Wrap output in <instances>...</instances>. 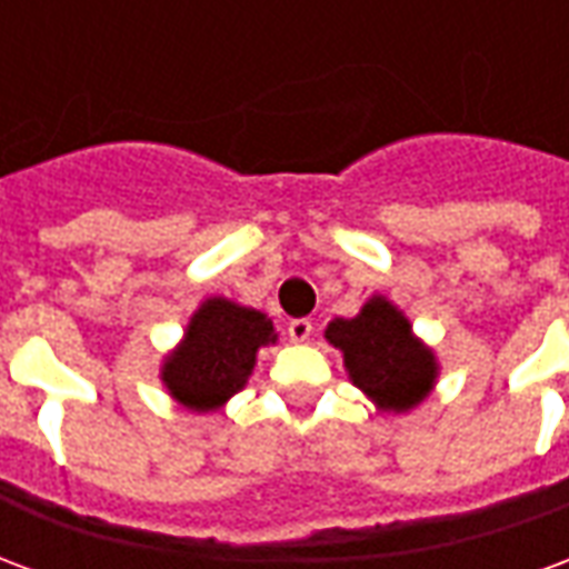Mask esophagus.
I'll return each instance as SVG.
<instances>
[{
  "instance_id": "obj_1",
  "label": "esophagus",
  "mask_w": 569,
  "mask_h": 569,
  "mask_svg": "<svg viewBox=\"0 0 569 569\" xmlns=\"http://www.w3.org/2000/svg\"><path fill=\"white\" fill-rule=\"evenodd\" d=\"M310 335H313V322H310V320H292V322H289V338H292L296 345H305Z\"/></svg>"
}]
</instances>
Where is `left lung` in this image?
Returning <instances> with one entry per match:
<instances>
[{"instance_id": "obj_1", "label": "left lung", "mask_w": 569, "mask_h": 569, "mask_svg": "<svg viewBox=\"0 0 569 569\" xmlns=\"http://www.w3.org/2000/svg\"><path fill=\"white\" fill-rule=\"evenodd\" d=\"M326 341L345 353L350 381L381 411L402 415L420 406L439 378L432 350L415 338L406 313L383 296L369 298L350 320L329 322Z\"/></svg>"}]
</instances>
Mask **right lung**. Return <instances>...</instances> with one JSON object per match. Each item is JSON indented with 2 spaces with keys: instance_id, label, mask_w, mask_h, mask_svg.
<instances>
[{
  "instance_id": "add662e5",
  "label": "right lung",
  "mask_w": 569,
  "mask_h": 569,
  "mask_svg": "<svg viewBox=\"0 0 569 569\" xmlns=\"http://www.w3.org/2000/svg\"><path fill=\"white\" fill-rule=\"evenodd\" d=\"M277 341L261 310L228 298H207L186 326V338L163 359L161 381L179 406L216 411L247 387L261 347Z\"/></svg>"
}]
</instances>
